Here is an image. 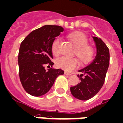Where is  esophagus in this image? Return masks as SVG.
Here are the masks:
<instances>
[{"mask_svg": "<svg viewBox=\"0 0 123 123\" xmlns=\"http://www.w3.org/2000/svg\"><path fill=\"white\" fill-rule=\"evenodd\" d=\"M64 74H65V75H67V76H71V74L69 73H67V72H65V73H64Z\"/></svg>", "mask_w": 123, "mask_h": 123, "instance_id": "obj_1", "label": "esophagus"}]
</instances>
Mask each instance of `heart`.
Here are the masks:
<instances>
[{
  "label": "heart",
  "mask_w": 123,
  "mask_h": 123,
  "mask_svg": "<svg viewBox=\"0 0 123 123\" xmlns=\"http://www.w3.org/2000/svg\"><path fill=\"white\" fill-rule=\"evenodd\" d=\"M67 38L76 47L74 54L77 56L82 63L90 62L95 56V50L90 45H88L87 37L82 32H74L69 34ZM60 38L54 39L52 43L51 50L52 54L57 56L59 53ZM78 65V60L76 58H67L62 56L56 60V67L67 71L75 69Z\"/></svg>",
  "instance_id": "obj_1"
}]
</instances>
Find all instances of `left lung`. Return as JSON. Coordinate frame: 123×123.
I'll return each mask as SVG.
<instances>
[{"label": "left lung", "instance_id": "8db88e82", "mask_svg": "<svg viewBox=\"0 0 123 123\" xmlns=\"http://www.w3.org/2000/svg\"><path fill=\"white\" fill-rule=\"evenodd\" d=\"M95 42L97 55L92 62L78 71L80 82L71 87L72 95L79 100H89L100 91L104 84L110 63L109 49L100 38L93 37Z\"/></svg>", "mask_w": 123, "mask_h": 123}]
</instances>
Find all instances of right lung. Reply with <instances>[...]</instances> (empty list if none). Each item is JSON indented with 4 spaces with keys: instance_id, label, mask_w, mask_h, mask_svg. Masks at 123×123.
Masks as SVG:
<instances>
[{
    "instance_id": "obj_1",
    "label": "right lung",
    "mask_w": 123,
    "mask_h": 123,
    "mask_svg": "<svg viewBox=\"0 0 123 123\" xmlns=\"http://www.w3.org/2000/svg\"><path fill=\"white\" fill-rule=\"evenodd\" d=\"M63 30L60 26H43L32 31L21 43L18 56L19 78L23 88L31 95H45L58 76L64 73L60 69H45V65H54L52 43Z\"/></svg>"
}]
</instances>
